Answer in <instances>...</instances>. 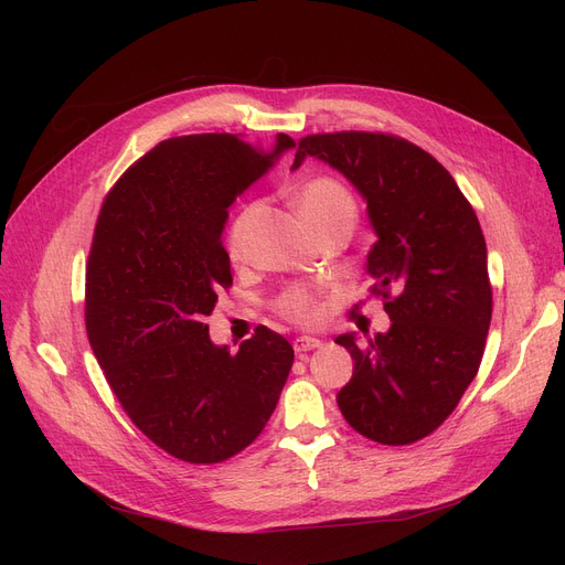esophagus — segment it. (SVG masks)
<instances>
[{
    "mask_svg": "<svg viewBox=\"0 0 565 565\" xmlns=\"http://www.w3.org/2000/svg\"><path fill=\"white\" fill-rule=\"evenodd\" d=\"M322 345V341L320 339H316V337H298L292 341V348H295V352H309V350H316V348H320Z\"/></svg>",
    "mask_w": 565,
    "mask_h": 565,
    "instance_id": "obj_1",
    "label": "esophagus"
}]
</instances>
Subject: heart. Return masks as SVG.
<instances>
[{
    "label": "heart",
    "mask_w": 565,
    "mask_h": 565,
    "mask_svg": "<svg viewBox=\"0 0 565 565\" xmlns=\"http://www.w3.org/2000/svg\"><path fill=\"white\" fill-rule=\"evenodd\" d=\"M295 201H298V211L305 217V222L313 228L324 222H334V220H354V213H358V203H354V196L350 190L337 181L332 175H311L307 181L300 183L298 194H295ZM254 217V205L243 207L237 217L233 220L228 235H226V252L231 260H241L247 249V235H249V224ZM275 309L281 318L290 322H300V324H311L320 320L322 316V302H320V290L311 286H290L286 288L277 302Z\"/></svg>",
    "instance_id": "heart-1"
}]
</instances>
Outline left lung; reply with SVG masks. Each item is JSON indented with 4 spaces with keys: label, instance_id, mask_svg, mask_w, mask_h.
Returning <instances> with one entry per match:
<instances>
[{
    "label": "left lung",
    "instance_id": "1",
    "mask_svg": "<svg viewBox=\"0 0 565 565\" xmlns=\"http://www.w3.org/2000/svg\"><path fill=\"white\" fill-rule=\"evenodd\" d=\"M362 192L377 243L369 288L392 318L387 334L337 339L354 371L337 403L360 435L403 447L437 430L477 377L492 318L486 237L454 175L390 132H318L298 141Z\"/></svg>",
    "mask_w": 565,
    "mask_h": 565
}]
</instances>
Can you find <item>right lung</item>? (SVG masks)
<instances>
[{"label":"right lung","mask_w":565,"mask_h":565,"mask_svg":"<svg viewBox=\"0 0 565 565\" xmlns=\"http://www.w3.org/2000/svg\"><path fill=\"white\" fill-rule=\"evenodd\" d=\"M228 135L160 141L107 192L86 260L88 343L132 424L169 456L215 465L270 422L295 352L265 324L231 352L207 334L233 284L228 205L292 148Z\"/></svg>","instance_id":"right-lung-1"}]
</instances>
